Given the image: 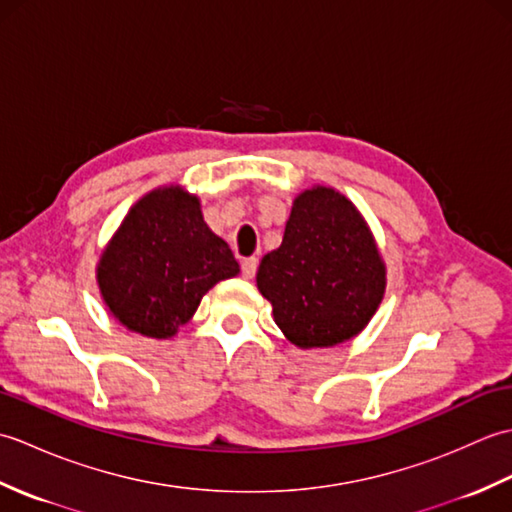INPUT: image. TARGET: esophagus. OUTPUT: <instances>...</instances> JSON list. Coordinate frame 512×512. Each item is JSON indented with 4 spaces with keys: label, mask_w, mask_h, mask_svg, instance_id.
Returning <instances> with one entry per match:
<instances>
[{
    "label": "esophagus",
    "mask_w": 512,
    "mask_h": 512,
    "mask_svg": "<svg viewBox=\"0 0 512 512\" xmlns=\"http://www.w3.org/2000/svg\"><path fill=\"white\" fill-rule=\"evenodd\" d=\"M255 273H257V257L244 259V262H242V275H244L246 279H253Z\"/></svg>",
    "instance_id": "esophagus-1"
}]
</instances>
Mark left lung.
Instances as JSON below:
<instances>
[{"mask_svg": "<svg viewBox=\"0 0 512 512\" xmlns=\"http://www.w3.org/2000/svg\"><path fill=\"white\" fill-rule=\"evenodd\" d=\"M387 286V268L372 228L350 198L332 187L292 200L284 239L257 268V290L273 306L286 339L334 347L372 321Z\"/></svg>", "mask_w": 512, "mask_h": 512, "instance_id": "1", "label": "left lung"}]
</instances>
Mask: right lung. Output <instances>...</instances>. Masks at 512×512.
<instances>
[{"instance_id":"obj_1","label":"right lung","mask_w":512,"mask_h":512,"mask_svg":"<svg viewBox=\"0 0 512 512\" xmlns=\"http://www.w3.org/2000/svg\"><path fill=\"white\" fill-rule=\"evenodd\" d=\"M237 275L231 248L204 222L200 198L180 184L145 193L96 264L107 310L123 328L149 339L176 336L206 292Z\"/></svg>"}]
</instances>
